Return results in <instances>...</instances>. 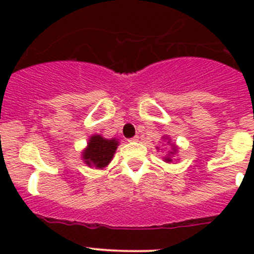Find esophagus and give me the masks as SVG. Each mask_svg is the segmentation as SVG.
<instances>
[{
  "label": "esophagus",
  "instance_id": "obj_1",
  "mask_svg": "<svg viewBox=\"0 0 254 254\" xmlns=\"http://www.w3.org/2000/svg\"><path fill=\"white\" fill-rule=\"evenodd\" d=\"M129 141H130V142H137V141H139V136L131 137V139H129Z\"/></svg>",
  "mask_w": 254,
  "mask_h": 254
}]
</instances>
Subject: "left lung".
Masks as SVG:
<instances>
[{"mask_svg": "<svg viewBox=\"0 0 254 254\" xmlns=\"http://www.w3.org/2000/svg\"><path fill=\"white\" fill-rule=\"evenodd\" d=\"M163 140H166V141H167V145L171 146V150L168 151L167 155L163 157V161L167 163H171L173 161V156L177 155V152H178V146H177L176 143H171V139L168 136H166V135L163 136ZM157 150H158V147H157Z\"/></svg>", "mask_w": 254, "mask_h": 254, "instance_id": "left-lung-1", "label": "left lung"}]
</instances>
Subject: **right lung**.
Masks as SVG:
<instances>
[{"label": "right lung", "mask_w": 254, "mask_h": 254, "mask_svg": "<svg viewBox=\"0 0 254 254\" xmlns=\"http://www.w3.org/2000/svg\"><path fill=\"white\" fill-rule=\"evenodd\" d=\"M118 146L119 141L115 137L106 139L102 135H92L86 148L82 151L81 157L88 167L103 170L111 163Z\"/></svg>", "instance_id": "obj_1"}]
</instances>
